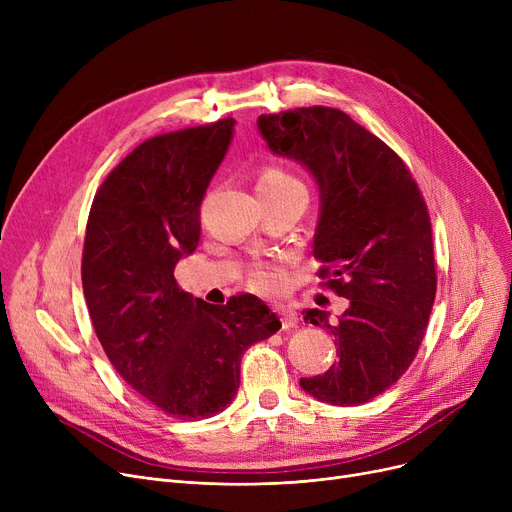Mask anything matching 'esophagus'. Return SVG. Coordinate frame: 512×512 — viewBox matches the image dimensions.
I'll return each mask as SVG.
<instances>
[{
    "mask_svg": "<svg viewBox=\"0 0 512 512\" xmlns=\"http://www.w3.org/2000/svg\"><path fill=\"white\" fill-rule=\"evenodd\" d=\"M276 311L280 313V317H282V328H294L297 326V321H299V315H297V311L294 309H290V307H286V305H276Z\"/></svg>",
    "mask_w": 512,
    "mask_h": 512,
    "instance_id": "esophagus-1",
    "label": "esophagus"
}]
</instances>
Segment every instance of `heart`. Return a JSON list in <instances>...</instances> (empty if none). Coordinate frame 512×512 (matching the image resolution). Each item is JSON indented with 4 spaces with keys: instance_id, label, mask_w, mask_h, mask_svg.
I'll return each mask as SVG.
<instances>
[{
    "instance_id": "obj_1",
    "label": "heart",
    "mask_w": 512,
    "mask_h": 512,
    "mask_svg": "<svg viewBox=\"0 0 512 512\" xmlns=\"http://www.w3.org/2000/svg\"><path fill=\"white\" fill-rule=\"evenodd\" d=\"M257 191H303L301 182L278 166H265L257 178ZM282 282V274L274 265H257L251 272V284L259 290H274Z\"/></svg>"
}]
</instances>
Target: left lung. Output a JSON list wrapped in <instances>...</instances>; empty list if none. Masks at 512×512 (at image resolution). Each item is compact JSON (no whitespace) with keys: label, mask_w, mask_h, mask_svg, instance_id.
<instances>
[{"label":"left lung","mask_w":512,"mask_h":512,"mask_svg":"<svg viewBox=\"0 0 512 512\" xmlns=\"http://www.w3.org/2000/svg\"><path fill=\"white\" fill-rule=\"evenodd\" d=\"M257 126L276 155L315 178L319 278L351 301L338 319L305 311V321L334 336L340 359L301 378V388L330 405H361L409 369L432 313L438 280L427 205L405 161L334 107L263 114Z\"/></svg>","instance_id":"8db88e82"}]
</instances>
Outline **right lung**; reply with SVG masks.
<instances>
[{
	"label": "right lung",
	"instance_id": "add662e5",
	"mask_svg": "<svg viewBox=\"0 0 512 512\" xmlns=\"http://www.w3.org/2000/svg\"><path fill=\"white\" fill-rule=\"evenodd\" d=\"M234 124L224 118L141 143L107 174L89 211L80 272L95 334L122 380L178 419L224 411L242 355L282 326L255 294L209 305L174 278L199 245V207Z\"/></svg>",
	"mask_w": 512,
	"mask_h": 512
}]
</instances>
